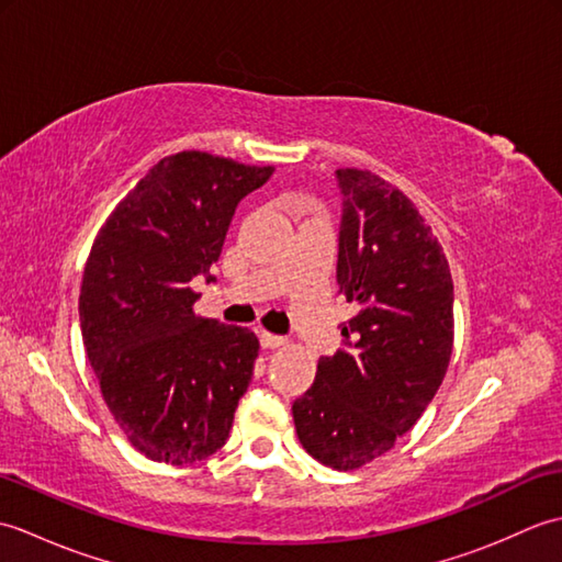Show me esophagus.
<instances>
[{"mask_svg":"<svg viewBox=\"0 0 562 562\" xmlns=\"http://www.w3.org/2000/svg\"><path fill=\"white\" fill-rule=\"evenodd\" d=\"M258 338L266 350H274V348H280V345H284L282 336H274V333H268V330H260Z\"/></svg>","mask_w":562,"mask_h":562,"instance_id":"obj_1","label":"esophagus"}]
</instances>
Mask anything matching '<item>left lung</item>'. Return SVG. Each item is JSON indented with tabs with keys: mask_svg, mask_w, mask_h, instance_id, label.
I'll return each instance as SVG.
<instances>
[{
	"mask_svg": "<svg viewBox=\"0 0 562 562\" xmlns=\"http://www.w3.org/2000/svg\"><path fill=\"white\" fill-rule=\"evenodd\" d=\"M336 278L357 316L342 350L321 357L292 405L296 437L321 463L352 471L386 453L425 413L453 345V282L420 212L372 171L338 169Z\"/></svg>",
	"mask_w": 562,
	"mask_h": 562,
	"instance_id": "8db88e82",
	"label": "left lung"
}]
</instances>
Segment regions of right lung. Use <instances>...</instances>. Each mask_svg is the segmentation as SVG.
<instances>
[{"mask_svg": "<svg viewBox=\"0 0 562 562\" xmlns=\"http://www.w3.org/2000/svg\"><path fill=\"white\" fill-rule=\"evenodd\" d=\"M272 166L178 151L117 202L83 268L79 321L103 401L139 453L193 463L224 447L258 338L193 314L236 205Z\"/></svg>", "mask_w": 562, "mask_h": 562, "instance_id": "right-lung-1", "label": "right lung"}]
</instances>
